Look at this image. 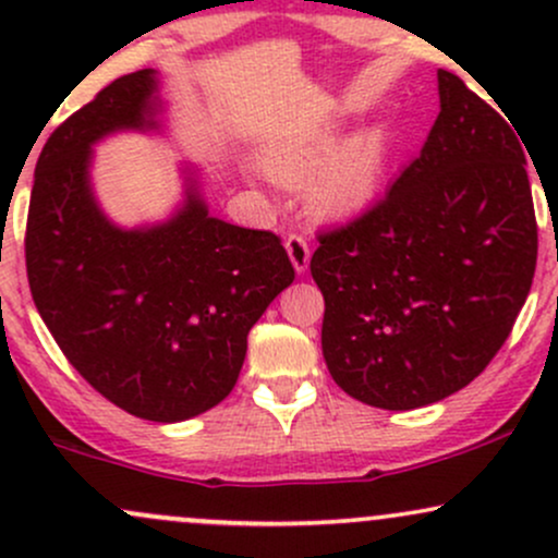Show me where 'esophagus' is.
Masks as SVG:
<instances>
[{
  "label": "esophagus",
  "instance_id": "esophagus-1",
  "mask_svg": "<svg viewBox=\"0 0 558 558\" xmlns=\"http://www.w3.org/2000/svg\"><path fill=\"white\" fill-rule=\"evenodd\" d=\"M286 252H288V257H291V262H293V267H296V272L301 275V272H306V267H310V243H306V239L304 235H299V233H291L286 239Z\"/></svg>",
  "mask_w": 558,
  "mask_h": 558
}]
</instances>
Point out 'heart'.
Listing matches in <instances>:
<instances>
[{
    "instance_id": "heart-1",
    "label": "heart",
    "mask_w": 558,
    "mask_h": 558,
    "mask_svg": "<svg viewBox=\"0 0 558 558\" xmlns=\"http://www.w3.org/2000/svg\"><path fill=\"white\" fill-rule=\"evenodd\" d=\"M345 125L323 120L286 133L267 146L262 168L275 181L301 183L312 178L310 198L323 215H351L367 207L386 181L393 159V133L373 125L343 144Z\"/></svg>"
}]
</instances>
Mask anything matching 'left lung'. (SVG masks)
<instances>
[{
	"label": "left lung",
	"mask_w": 558,
	"mask_h": 558,
	"mask_svg": "<svg viewBox=\"0 0 558 558\" xmlns=\"http://www.w3.org/2000/svg\"><path fill=\"white\" fill-rule=\"evenodd\" d=\"M386 196L319 230L323 356L356 401L390 412L470 386L520 315L537 262L522 136L459 75Z\"/></svg>",
	"instance_id": "1"
}]
</instances>
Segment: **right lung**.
Returning a JSON list of instances; mask_svg holds the SVG:
<instances>
[{
    "mask_svg": "<svg viewBox=\"0 0 558 558\" xmlns=\"http://www.w3.org/2000/svg\"><path fill=\"white\" fill-rule=\"evenodd\" d=\"M155 70H136L54 128L36 162L25 270L38 315L96 393L133 417L181 422L233 390L248 330L296 272L278 235L209 217L194 183L165 226L120 230L99 213L92 144L155 128Z\"/></svg>",
    "mask_w": 558,
    "mask_h": 558,
    "instance_id": "add662e5",
    "label": "right lung"
}]
</instances>
